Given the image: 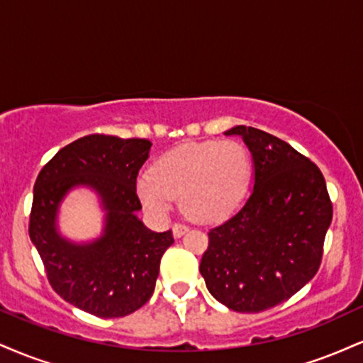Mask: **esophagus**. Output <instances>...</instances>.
I'll return each instance as SVG.
<instances>
[{"label":"esophagus","mask_w":363,"mask_h":363,"mask_svg":"<svg viewBox=\"0 0 363 363\" xmlns=\"http://www.w3.org/2000/svg\"><path fill=\"white\" fill-rule=\"evenodd\" d=\"M189 230V228L186 227V225H182V223H176L172 227V232H174V237H176V239H179V237H182L186 234V232Z\"/></svg>","instance_id":"esophagus-1"}]
</instances>
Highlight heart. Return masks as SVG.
<instances>
[{
    "mask_svg": "<svg viewBox=\"0 0 363 363\" xmlns=\"http://www.w3.org/2000/svg\"><path fill=\"white\" fill-rule=\"evenodd\" d=\"M251 177V158L237 141L186 143L153 164L136 194L153 218H167L172 199L198 223H218L239 208Z\"/></svg>",
    "mask_w": 363,
    "mask_h": 363,
    "instance_id": "heart-1",
    "label": "heart"
}]
</instances>
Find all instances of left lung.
Wrapping results in <instances>:
<instances>
[{"mask_svg": "<svg viewBox=\"0 0 363 363\" xmlns=\"http://www.w3.org/2000/svg\"><path fill=\"white\" fill-rule=\"evenodd\" d=\"M254 164V187L227 222L208 232L199 273L211 295L235 312L289 301L318 273L333 205L318 165L289 143L235 126Z\"/></svg>", "mask_w": 363, "mask_h": 363, "instance_id": "8db88e82", "label": "left lung"}]
</instances>
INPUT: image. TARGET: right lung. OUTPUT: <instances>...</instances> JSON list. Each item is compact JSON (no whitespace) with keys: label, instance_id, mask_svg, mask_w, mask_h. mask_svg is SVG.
Instances as JSON below:
<instances>
[{"label":"right lung","instance_id":"add662e5","mask_svg":"<svg viewBox=\"0 0 363 363\" xmlns=\"http://www.w3.org/2000/svg\"><path fill=\"white\" fill-rule=\"evenodd\" d=\"M148 140L89 135L66 145L37 176L28 235L60 297L97 318H124L152 297L160 259L172 232L150 230L136 216V177L150 153ZM78 185L94 189L106 211L103 235L78 245L57 232L64 196Z\"/></svg>","mask_w":363,"mask_h":363}]
</instances>
